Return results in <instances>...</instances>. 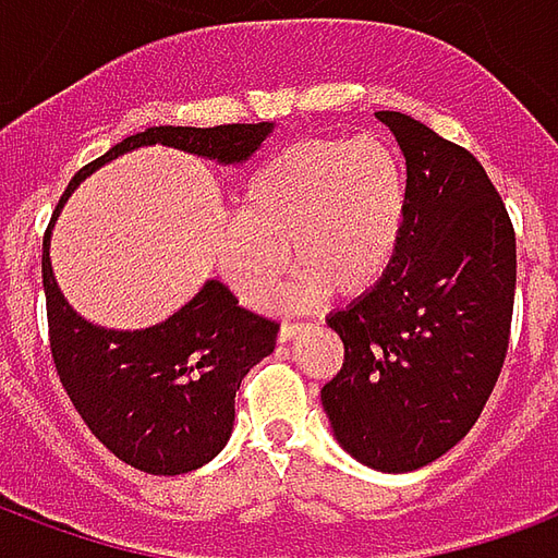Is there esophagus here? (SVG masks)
I'll use <instances>...</instances> for the list:
<instances>
[{"label":"esophagus","mask_w":558,"mask_h":558,"mask_svg":"<svg viewBox=\"0 0 558 558\" xmlns=\"http://www.w3.org/2000/svg\"><path fill=\"white\" fill-rule=\"evenodd\" d=\"M302 331H304V323H283L278 331V340L280 343H287V340H292L295 335H302Z\"/></svg>","instance_id":"1"}]
</instances>
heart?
Instances as JSON below:
<instances>
[{
  "mask_svg": "<svg viewBox=\"0 0 558 558\" xmlns=\"http://www.w3.org/2000/svg\"><path fill=\"white\" fill-rule=\"evenodd\" d=\"M410 179L383 137H316L280 148L244 187L239 218L218 232V268L251 307L275 302L293 251L292 304L374 290L398 256Z\"/></svg>",
  "mask_w": 558,
  "mask_h": 558,
  "instance_id": "1",
  "label": "heart"
}]
</instances>
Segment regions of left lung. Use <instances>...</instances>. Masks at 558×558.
I'll use <instances>...</instances> for the list:
<instances>
[{
    "label": "left lung",
    "mask_w": 558,
    "mask_h": 558,
    "mask_svg": "<svg viewBox=\"0 0 558 558\" xmlns=\"http://www.w3.org/2000/svg\"><path fill=\"white\" fill-rule=\"evenodd\" d=\"M407 158L410 215L374 290L328 316L343 367L323 386L340 448L376 472H412L454 448L502 371L517 242L475 155L383 110Z\"/></svg>",
    "instance_id": "left-lung-1"
}]
</instances>
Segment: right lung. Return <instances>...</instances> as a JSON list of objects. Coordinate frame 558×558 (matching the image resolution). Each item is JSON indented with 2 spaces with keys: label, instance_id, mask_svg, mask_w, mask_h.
Listing matches in <instances>:
<instances>
[{
  "label": "right lung",
  "instance_id": "right-lung-1",
  "mask_svg": "<svg viewBox=\"0 0 558 558\" xmlns=\"http://www.w3.org/2000/svg\"><path fill=\"white\" fill-rule=\"evenodd\" d=\"M271 134L275 122L146 128L71 179L44 235V295L59 379L89 430L140 472L184 475L220 454L235 421V391L247 371L275 352L280 326L242 307L230 287L215 278L163 323L134 331L95 326L68 304L56 283L53 223L80 182L134 148L167 146L220 167H242Z\"/></svg>",
  "mask_w": 558,
  "mask_h": 558
}]
</instances>
